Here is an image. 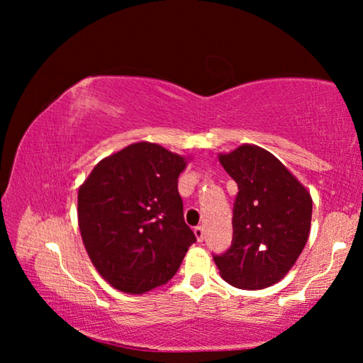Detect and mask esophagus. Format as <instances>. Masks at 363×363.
Masks as SVG:
<instances>
[{"mask_svg":"<svg viewBox=\"0 0 363 363\" xmlns=\"http://www.w3.org/2000/svg\"><path fill=\"white\" fill-rule=\"evenodd\" d=\"M194 233H195L196 240H199V242L203 240V237H205V229H203V227H201V225H196L195 229H194Z\"/></svg>","mask_w":363,"mask_h":363,"instance_id":"1","label":"esophagus"}]
</instances>
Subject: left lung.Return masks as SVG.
I'll return each instance as SVG.
<instances>
[{
	"label": "left lung",
	"mask_w": 363,
	"mask_h": 363,
	"mask_svg": "<svg viewBox=\"0 0 363 363\" xmlns=\"http://www.w3.org/2000/svg\"><path fill=\"white\" fill-rule=\"evenodd\" d=\"M219 163L238 186L232 247L214 256L219 275L240 290L272 286L306 247L312 196L277 157L257 145L219 153Z\"/></svg>",
	"instance_id": "1"
}]
</instances>
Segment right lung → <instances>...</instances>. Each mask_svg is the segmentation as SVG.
<instances>
[{
    "label": "right lung",
    "instance_id": "add662e5",
    "mask_svg": "<svg viewBox=\"0 0 363 363\" xmlns=\"http://www.w3.org/2000/svg\"><path fill=\"white\" fill-rule=\"evenodd\" d=\"M189 160L143 140L102 158L79 186L83 245L115 290L144 294L168 284L195 242L177 192Z\"/></svg>",
    "mask_w": 363,
    "mask_h": 363
}]
</instances>
